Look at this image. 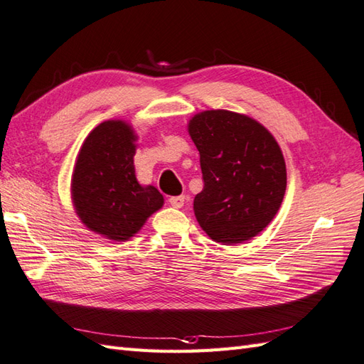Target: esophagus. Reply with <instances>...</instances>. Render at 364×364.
Segmentation results:
<instances>
[{
  "label": "esophagus",
  "instance_id": "obj_1",
  "mask_svg": "<svg viewBox=\"0 0 364 364\" xmlns=\"http://www.w3.org/2000/svg\"><path fill=\"white\" fill-rule=\"evenodd\" d=\"M184 196H176V197H171L168 198V205L173 206V208H183L184 206Z\"/></svg>",
  "mask_w": 364,
  "mask_h": 364
}]
</instances>
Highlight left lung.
I'll use <instances>...</instances> for the list:
<instances>
[{"mask_svg":"<svg viewBox=\"0 0 364 364\" xmlns=\"http://www.w3.org/2000/svg\"><path fill=\"white\" fill-rule=\"evenodd\" d=\"M200 151L203 191L193 198L201 230L223 245L257 235L277 214L287 188L282 150L264 125L228 109L189 121Z\"/></svg>","mask_w":364,"mask_h":364,"instance_id":"8db88e82","label":"left lung"}]
</instances>
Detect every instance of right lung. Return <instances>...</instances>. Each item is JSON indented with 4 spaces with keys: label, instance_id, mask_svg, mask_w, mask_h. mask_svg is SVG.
I'll return each mask as SVG.
<instances>
[{
    "label": "right lung",
    "instance_id": "1",
    "mask_svg": "<svg viewBox=\"0 0 364 364\" xmlns=\"http://www.w3.org/2000/svg\"><path fill=\"white\" fill-rule=\"evenodd\" d=\"M134 141L130 124H99L83 142L71 180L73 203L82 223L116 242L133 237L164 203L156 188L136 180Z\"/></svg>",
    "mask_w": 364,
    "mask_h": 364
}]
</instances>
